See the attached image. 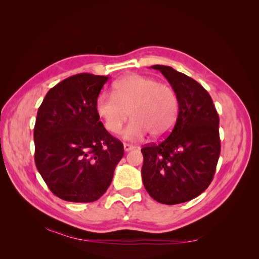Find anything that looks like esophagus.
I'll use <instances>...</instances> for the list:
<instances>
[{"label": "esophagus", "instance_id": "1", "mask_svg": "<svg viewBox=\"0 0 259 259\" xmlns=\"http://www.w3.org/2000/svg\"><path fill=\"white\" fill-rule=\"evenodd\" d=\"M124 150L125 151H130V150H133V149L135 148V146H133V145H131V144H126V143H124Z\"/></svg>", "mask_w": 259, "mask_h": 259}]
</instances>
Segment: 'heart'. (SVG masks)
I'll list each match as a JSON object with an SVG mask.
<instances>
[{
	"mask_svg": "<svg viewBox=\"0 0 259 259\" xmlns=\"http://www.w3.org/2000/svg\"><path fill=\"white\" fill-rule=\"evenodd\" d=\"M95 109L111 134H119L130 113L132 122L124 132L125 138L139 139L147 132L153 138H162L175 126L179 100L168 84L140 74H128L113 83L112 96L100 94Z\"/></svg>",
	"mask_w": 259,
	"mask_h": 259,
	"instance_id": "1",
	"label": "heart"
}]
</instances>
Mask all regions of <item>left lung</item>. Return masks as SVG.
<instances>
[{
  "label": "left lung",
  "mask_w": 259,
  "mask_h": 259,
  "mask_svg": "<svg viewBox=\"0 0 259 259\" xmlns=\"http://www.w3.org/2000/svg\"><path fill=\"white\" fill-rule=\"evenodd\" d=\"M152 68L176 92L179 113L165 139L142 149L143 183L152 199L174 205L197 198L213 180L221 154L219 116L207 91L192 77L168 66Z\"/></svg>",
  "instance_id": "obj_1"
}]
</instances>
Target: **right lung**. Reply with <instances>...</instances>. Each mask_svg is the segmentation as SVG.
I'll list each match as a JSON object with an SVG mask.
<instances>
[{
    "mask_svg": "<svg viewBox=\"0 0 259 259\" xmlns=\"http://www.w3.org/2000/svg\"><path fill=\"white\" fill-rule=\"evenodd\" d=\"M109 76L79 73L55 85L37 110L35 165L50 190L69 202H94L110 186L123 144L104 127L95 103Z\"/></svg>",
    "mask_w": 259,
    "mask_h": 259,
    "instance_id": "right-lung-1",
    "label": "right lung"
}]
</instances>
